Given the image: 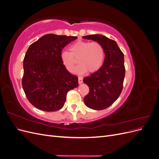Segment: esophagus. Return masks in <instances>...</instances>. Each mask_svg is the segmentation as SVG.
<instances>
[{
	"mask_svg": "<svg viewBox=\"0 0 159 159\" xmlns=\"http://www.w3.org/2000/svg\"><path fill=\"white\" fill-rule=\"evenodd\" d=\"M78 83L80 84H81L83 83V78H81V77H79L78 78Z\"/></svg>",
	"mask_w": 159,
	"mask_h": 159,
	"instance_id": "34e87169",
	"label": "esophagus"
}]
</instances>
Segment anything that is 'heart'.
<instances>
[{"label": "heart", "mask_w": 159, "mask_h": 159, "mask_svg": "<svg viewBox=\"0 0 159 159\" xmlns=\"http://www.w3.org/2000/svg\"><path fill=\"white\" fill-rule=\"evenodd\" d=\"M105 56L104 48L99 42L78 41L70 47V52L61 53L60 59L67 70L74 71L76 64H80L75 70L78 74H84L97 71L102 67Z\"/></svg>", "instance_id": "1"}]
</instances>
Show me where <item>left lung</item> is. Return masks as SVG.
Masks as SVG:
<instances>
[{
    "label": "left lung",
    "instance_id": "8db88e82",
    "mask_svg": "<svg viewBox=\"0 0 159 159\" xmlns=\"http://www.w3.org/2000/svg\"><path fill=\"white\" fill-rule=\"evenodd\" d=\"M83 38L100 43L105 52L102 67L83 80L89 88V93L84 98V103L90 109H105L118 99L123 89L125 74L123 53L116 42L103 35H88Z\"/></svg>",
    "mask_w": 159,
    "mask_h": 159
}]
</instances>
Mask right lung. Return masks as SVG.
Wrapping results in <instances>:
<instances>
[{
  "mask_svg": "<svg viewBox=\"0 0 159 159\" xmlns=\"http://www.w3.org/2000/svg\"><path fill=\"white\" fill-rule=\"evenodd\" d=\"M77 38L48 34L28 48L23 61L22 85L36 108L48 112L60 109L67 93L78 86V78L67 70L60 59L62 49Z\"/></svg>",
  "mask_w": 159,
  "mask_h": 159,
  "instance_id": "add662e5",
  "label": "right lung"
}]
</instances>
